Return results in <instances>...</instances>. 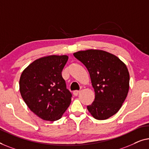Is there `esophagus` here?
<instances>
[{
	"label": "esophagus",
	"instance_id": "esophagus-1",
	"mask_svg": "<svg viewBox=\"0 0 149 149\" xmlns=\"http://www.w3.org/2000/svg\"><path fill=\"white\" fill-rule=\"evenodd\" d=\"M79 93H80V91H74V93H73V94H74V96H77L79 94Z\"/></svg>",
	"mask_w": 149,
	"mask_h": 149
}]
</instances>
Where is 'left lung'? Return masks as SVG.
I'll list each match as a JSON object with an SVG mask.
<instances>
[{"mask_svg":"<svg viewBox=\"0 0 149 149\" xmlns=\"http://www.w3.org/2000/svg\"><path fill=\"white\" fill-rule=\"evenodd\" d=\"M88 71L95 98L87 109L94 118L104 120L117 113L129 91L126 65L114 54L90 49L74 53Z\"/></svg>","mask_w":149,"mask_h":149,"instance_id":"obj_1","label":"left lung"}]
</instances>
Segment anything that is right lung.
Segmentation results:
<instances>
[{
    "mask_svg": "<svg viewBox=\"0 0 149 149\" xmlns=\"http://www.w3.org/2000/svg\"><path fill=\"white\" fill-rule=\"evenodd\" d=\"M67 55H49L35 60L23 71L19 91L29 109L41 119H59L70 106L72 93L61 72Z\"/></svg>",
    "mask_w": 149,
    "mask_h": 149,
    "instance_id": "right-lung-1",
    "label": "right lung"
}]
</instances>
